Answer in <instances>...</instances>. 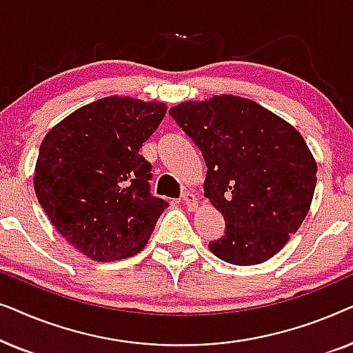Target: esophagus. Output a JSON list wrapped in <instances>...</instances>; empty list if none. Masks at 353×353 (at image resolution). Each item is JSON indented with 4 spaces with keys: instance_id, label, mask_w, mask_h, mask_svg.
Returning <instances> with one entry per match:
<instances>
[{
    "instance_id": "1",
    "label": "esophagus",
    "mask_w": 353,
    "mask_h": 353,
    "mask_svg": "<svg viewBox=\"0 0 353 353\" xmlns=\"http://www.w3.org/2000/svg\"><path fill=\"white\" fill-rule=\"evenodd\" d=\"M181 201H183V204H185L190 210H194L197 207V197L194 196V192H191V191L183 192Z\"/></svg>"
}]
</instances>
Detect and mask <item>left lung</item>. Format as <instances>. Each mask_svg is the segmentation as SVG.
Masks as SVG:
<instances>
[{"mask_svg":"<svg viewBox=\"0 0 353 353\" xmlns=\"http://www.w3.org/2000/svg\"><path fill=\"white\" fill-rule=\"evenodd\" d=\"M170 115L201 149L207 165L204 196L225 219V234L210 241L233 265L272 259L310 209L316 162L286 120L233 94L186 101Z\"/></svg>","mask_w":353,"mask_h":353,"instance_id":"obj_1","label":"left lung"}]
</instances>
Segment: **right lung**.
Wrapping results in <instances>:
<instances>
[{
  "mask_svg": "<svg viewBox=\"0 0 353 353\" xmlns=\"http://www.w3.org/2000/svg\"><path fill=\"white\" fill-rule=\"evenodd\" d=\"M165 112L157 101L109 96L67 115L41 141L38 202L62 238L94 262L138 254L168 207L151 194L152 167L139 154Z\"/></svg>",
  "mask_w": 353,
  "mask_h": 353,
  "instance_id": "right-lung-1",
  "label": "right lung"
}]
</instances>
